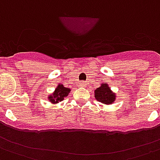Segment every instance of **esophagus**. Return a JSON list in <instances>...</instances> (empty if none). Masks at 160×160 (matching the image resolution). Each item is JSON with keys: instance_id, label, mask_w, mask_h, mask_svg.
<instances>
[{"instance_id": "34e87169", "label": "esophagus", "mask_w": 160, "mask_h": 160, "mask_svg": "<svg viewBox=\"0 0 160 160\" xmlns=\"http://www.w3.org/2000/svg\"><path fill=\"white\" fill-rule=\"evenodd\" d=\"M79 86H80V87H85V86H87V83H86L85 82L82 81L79 82Z\"/></svg>"}]
</instances>
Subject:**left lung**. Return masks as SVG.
<instances>
[{"label": "left lung", "instance_id": "left-lung-1", "mask_svg": "<svg viewBox=\"0 0 160 160\" xmlns=\"http://www.w3.org/2000/svg\"><path fill=\"white\" fill-rule=\"evenodd\" d=\"M94 97L98 101L106 105L113 103L116 100V95L111 90L108 84L101 83V85L94 90Z\"/></svg>", "mask_w": 160, "mask_h": 160}]
</instances>
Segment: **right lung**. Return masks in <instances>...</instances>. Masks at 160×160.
<instances>
[{
  "mask_svg": "<svg viewBox=\"0 0 160 160\" xmlns=\"http://www.w3.org/2000/svg\"><path fill=\"white\" fill-rule=\"evenodd\" d=\"M70 91H71V89L64 87L63 84H58L54 92L52 94H50L49 96L48 97V99L53 104L59 103V101H62L64 100V98L68 95Z\"/></svg>",
  "mask_w": 160,
  "mask_h": 160,
  "instance_id": "add662e5",
  "label": "right lung"
}]
</instances>
